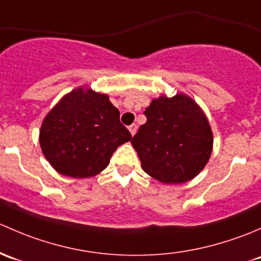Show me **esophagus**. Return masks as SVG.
Listing matches in <instances>:
<instances>
[{
  "mask_svg": "<svg viewBox=\"0 0 261 261\" xmlns=\"http://www.w3.org/2000/svg\"><path fill=\"white\" fill-rule=\"evenodd\" d=\"M137 124H132V125H129V132H130V134L132 136H134V134H136V132H137Z\"/></svg>",
  "mask_w": 261,
  "mask_h": 261,
  "instance_id": "esophagus-1",
  "label": "esophagus"
}]
</instances>
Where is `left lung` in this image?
Returning <instances> with one entry per match:
<instances>
[{
  "label": "left lung",
  "mask_w": 261,
  "mask_h": 261,
  "mask_svg": "<svg viewBox=\"0 0 261 261\" xmlns=\"http://www.w3.org/2000/svg\"><path fill=\"white\" fill-rule=\"evenodd\" d=\"M132 144L142 168L163 184H184L197 176L212 150V132L200 107L184 94L153 99Z\"/></svg>",
  "instance_id": "8db88e82"
}]
</instances>
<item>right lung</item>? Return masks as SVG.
Instances as JSON below:
<instances>
[{
    "label": "right lung",
    "instance_id": "right-lung-1",
    "mask_svg": "<svg viewBox=\"0 0 261 261\" xmlns=\"http://www.w3.org/2000/svg\"><path fill=\"white\" fill-rule=\"evenodd\" d=\"M119 115L106 94L83 88L72 90L42 122V153L64 176H95L109 165L118 146L132 138Z\"/></svg>",
    "mask_w": 261,
    "mask_h": 261
}]
</instances>
